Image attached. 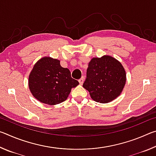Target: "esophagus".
I'll return each mask as SVG.
<instances>
[{"mask_svg": "<svg viewBox=\"0 0 156 156\" xmlns=\"http://www.w3.org/2000/svg\"><path fill=\"white\" fill-rule=\"evenodd\" d=\"M84 77H82L80 80H79V83H80V84H83V83H84Z\"/></svg>", "mask_w": 156, "mask_h": 156, "instance_id": "esophagus-1", "label": "esophagus"}]
</instances>
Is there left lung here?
<instances>
[{
  "label": "left lung",
  "mask_w": 156,
  "mask_h": 156,
  "mask_svg": "<svg viewBox=\"0 0 156 156\" xmlns=\"http://www.w3.org/2000/svg\"><path fill=\"white\" fill-rule=\"evenodd\" d=\"M126 72L121 62L111 56L93 58L89 62L83 87L94 101L108 103L120 96L126 83Z\"/></svg>",
  "instance_id": "1"
}]
</instances>
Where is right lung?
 <instances>
[{
  "instance_id": "1",
  "label": "right lung",
  "mask_w": 156,
  "mask_h": 156,
  "mask_svg": "<svg viewBox=\"0 0 156 156\" xmlns=\"http://www.w3.org/2000/svg\"><path fill=\"white\" fill-rule=\"evenodd\" d=\"M28 84L36 100L46 105H56L67 100L72 89L79 83L72 78L67 68L60 66L59 60L44 56L34 65Z\"/></svg>"
}]
</instances>
